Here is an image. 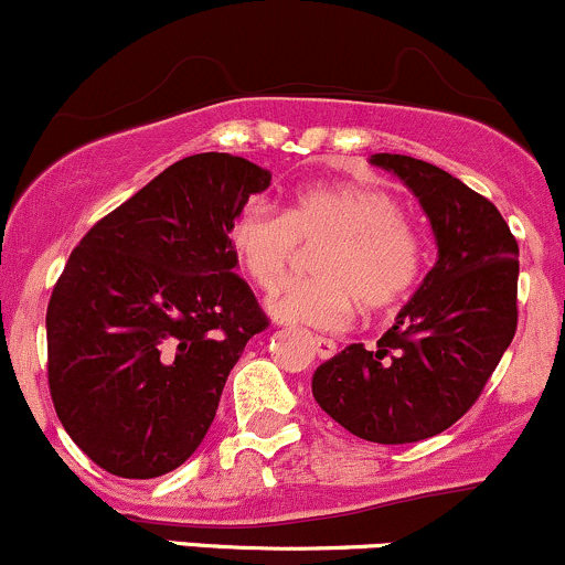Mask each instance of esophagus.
<instances>
[{"label": "esophagus", "instance_id": "34e87169", "mask_svg": "<svg viewBox=\"0 0 565 565\" xmlns=\"http://www.w3.org/2000/svg\"><path fill=\"white\" fill-rule=\"evenodd\" d=\"M313 345H316V353H319L321 359H332L334 353H338V343H334L332 338H321V334H316Z\"/></svg>", "mask_w": 565, "mask_h": 565}]
</instances>
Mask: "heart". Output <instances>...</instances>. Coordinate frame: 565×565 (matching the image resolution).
<instances>
[{
    "mask_svg": "<svg viewBox=\"0 0 565 565\" xmlns=\"http://www.w3.org/2000/svg\"><path fill=\"white\" fill-rule=\"evenodd\" d=\"M313 248L317 278L270 297L276 321L338 330L356 302L388 313L411 297L424 265L402 206L373 184H316L297 192L284 214L252 203L231 225L235 263L259 292H275L301 252Z\"/></svg>",
    "mask_w": 565,
    "mask_h": 565,
    "instance_id": "obj_1",
    "label": "heart"
}]
</instances>
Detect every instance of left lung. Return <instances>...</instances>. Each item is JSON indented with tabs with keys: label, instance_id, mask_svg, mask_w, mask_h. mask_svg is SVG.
Returning a JSON list of instances; mask_svg holds the SVG:
<instances>
[{
	"label": "left lung",
	"instance_id": "obj_1",
	"mask_svg": "<svg viewBox=\"0 0 565 565\" xmlns=\"http://www.w3.org/2000/svg\"><path fill=\"white\" fill-rule=\"evenodd\" d=\"M418 195L437 263L373 349L351 343L313 373L319 407L367 443L434 437L467 415L518 330V241L488 198L448 171L377 152Z\"/></svg>",
	"mask_w": 565,
	"mask_h": 565
}]
</instances>
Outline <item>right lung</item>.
<instances>
[{
  "label": "right lung",
  "mask_w": 565,
  "mask_h": 565,
  "mask_svg": "<svg viewBox=\"0 0 565 565\" xmlns=\"http://www.w3.org/2000/svg\"><path fill=\"white\" fill-rule=\"evenodd\" d=\"M270 173L227 152L177 160L96 222L47 302V386L77 448L128 480L195 454L246 343L268 330L231 225Z\"/></svg>",
  "instance_id": "1"
}]
</instances>
